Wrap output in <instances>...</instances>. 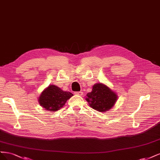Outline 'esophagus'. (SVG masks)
<instances>
[{
    "label": "esophagus",
    "instance_id": "1",
    "mask_svg": "<svg viewBox=\"0 0 160 160\" xmlns=\"http://www.w3.org/2000/svg\"><path fill=\"white\" fill-rule=\"evenodd\" d=\"M74 94H76V95H78V96H82V95H83V92H81V91H80V92H76Z\"/></svg>",
    "mask_w": 160,
    "mask_h": 160
}]
</instances>
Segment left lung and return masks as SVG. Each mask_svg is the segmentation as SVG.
<instances>
[{"label":"left lung","instance_id":"obj_1","mask_svg":"<svg viewBox=\"0 0 160 160\" xmlns=\"http://www.w3.org/2000/svg\"><path fill=\"white\" fill-rule=\"evenodd\" d=\"M86 100L93 109L104 112L114 105L117 95L106 86L98 83L92 88V91L87 94Z\"/></svg>","mask_w":160,"mask_h":160}]
</instances>
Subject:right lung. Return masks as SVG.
<instances>
[{"mask_svg":"<svg viewBox=\"0 0 160 160\" xmlns=\"http://www.w3.org/2000/svg\"><path fill=\"white\" fill-rule=\"evenodd\" d=\"M72 96L71 92L63 91L56 86L51 85L42 92L38 101L40 106L46 110L54 112L63 107L66 102Z\"/></svg>","mask_w":160,"mask_h":160,"instance_id":"1","label":"right lung"}]
</instances>
